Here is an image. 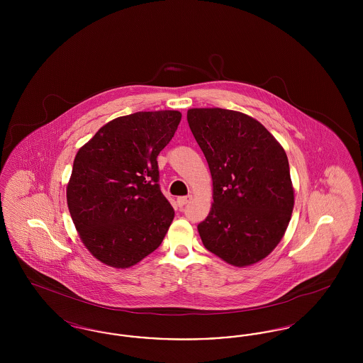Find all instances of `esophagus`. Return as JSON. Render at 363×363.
<instances>
[{
	"instance_id": "esophagus-1",
	"label": "esophagus",
	"mask_w": 363,
	"mask_h": 363,
	"mask_svg": "<svg viewBox=\"0 0 363 363\" xmlns=\"http://www.w3.org/2000/svg\"><path fill=\"white\" fill-rule=\"evenodd\" d=\"M190 196H184V197H178L177 199V204H178V207H184V206H186L188 203L190 201Z\"/></svg>"
}]
</instances>
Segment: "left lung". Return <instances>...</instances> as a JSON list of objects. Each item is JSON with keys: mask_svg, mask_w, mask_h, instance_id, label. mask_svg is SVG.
Here are the masks:
<instances>
[{"mask_svg": "<svg viewBox=\"0 0 363 363\" xmlns=\"http://www.w3.org/2000/svg\"><path fill=\"white\" fill-rule=\"evenodd\" d=\"M190 130L207 159L213 203L197 225L208 250L235 267L265 259L294 208L289 159L259 121L225 108H190Z\"/></svg>", "mask_w": 363, "mask_h": 363, "instance_id": "8db88e82", "label": "left lung"}]
</instances>
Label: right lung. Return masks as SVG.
<instances>
[{"label":"right lung","instance_id":"add662e5","mask_svg":"<svg viewBox=\"0 0 363 363\" xmlns=\"http://www.w3.org/2000/svg\"><path fill=\"white\" fill-rule=\"evenodd\" d=\"M182 114L138 111L107 122L76 154L67 201L89 253L129 268L152 253L174 219L159 186L156 157Z\"/></svg>","mask_w":363,"mask_h":363}]
</instances>
